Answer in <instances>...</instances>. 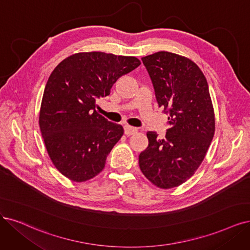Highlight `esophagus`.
<instances>
[{
    "label": "esophagus",
    "instance_id": "1",
    "mask_svg": "<svg viewBox=\"0 0 250 250\" xmlns=\"http://www.w3.org/2000/svg\"><path fill=\"white\" fill-rule=\"evenodd\" d=\"M137 133V128L134 126H130V125H125V134L126 136H131Z\"/></svg>",
    "mask_w": 250,
    "mask_h": 250
}]
</instances>
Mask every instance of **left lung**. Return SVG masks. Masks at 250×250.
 <instances>
[{"label":"left lung","mask_w":250,"mask_h":250,"mask_svg":"<svg viewBox=\"0 0 250 250\" xmlns=\"http://www.w3.org/2000/svg\"><path fill=\"white\" fill-rule=\"evenodd\" d=\"M159 107L169 114L164 139L147 132L148 147L139 155L144 176L154 186L179 187L200 167L213 139L215 117L209 87L197 64L182 55L159 51L142 58Z\"/></svg>","instance_id":"obj_1"}]
</instances>
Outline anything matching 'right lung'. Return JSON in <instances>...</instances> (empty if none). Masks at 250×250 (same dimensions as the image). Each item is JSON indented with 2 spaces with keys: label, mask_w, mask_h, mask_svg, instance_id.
Here are the masks:
<instances>
[{
  "label": "right lung",
  "mask_w": 250,
  "mask_h": 250,
  "mask_svg": "<svg viewBox=\"0 0 250 250\" xmlns=\"http://www.w3.org/2000/svg\"><path fill=\"white\" fill-rule=\"evenodd\" d=\"M135 57L79 52L62 61L43 92L39 125L48 155L63 176L83 182L104 169L124 127L99 114L96 101L140 66Z\"/></svg>",
  "instance_id": "obj_1"
}]
</instances>
